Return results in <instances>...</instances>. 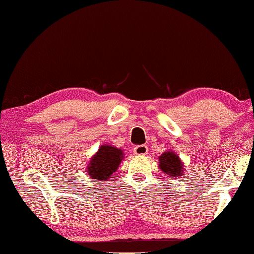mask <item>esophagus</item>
<instances>
[{"label":"esophagus","instance_id":"34e87169","mask_svg":"<svg viewBox=\"0 0 254 254\" xmlns=\"http://www.w3.org/2000/svg\"><path fill=\"white\" fill-rule=\"evenodd\" d=\"M147 146L146 145H138L134 147L133 153L135 155H146L147 154Z\"/></svg>","mask_w":254,"mask_h":254}]
</instances>
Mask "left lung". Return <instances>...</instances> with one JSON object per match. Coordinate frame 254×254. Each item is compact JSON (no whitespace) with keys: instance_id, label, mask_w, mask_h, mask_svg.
I'll use <instances>...</instances> for the list:
<instances>
[{"instance_id":"1","label":"left lung","mask_w":254,"mask_h":254,"mask_svg":"<svg viewBox=\"0 0 254 254\" xmlns=\"http://www.w3.org/2000/svg\"><path fill=\"white\" fill-rule=\"evenodd\" d=\"M158 167L165 175L174 179H180L185 170L181 158L171 148H168L158 157Z\"/></svg>"}]
</instances>
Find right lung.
Listing matches in <instances>:
<instances>
[{
    "label": "right lung",
    "instance_id": "right-lung-1",
    "mask_svg": "<svg viewBox=\"0 0 254 254\" xmlns=\"http://www.w3.org/2000/svg\"><path fill=\"white\" fill-rule=\"evenodd\" d=\"M124 157L125 154L121 148L110 144H102L88 160L86 174L91 180L108 181L119 169Z\"/></svg>",
    "mask_w": 254,
    "mask_h": 254
}]
</instances>
